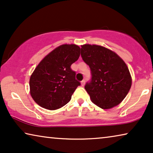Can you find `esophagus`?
<instances>
[{"instance_id":"1","label":"esophagus","mask_w":153,"mask_h":153,"mask_svg":"<svg viewBox=\"0 0 153 153\" xmlns=\"http://www.w3.org/2000/svg\"><path fill=\"white\" fill-rule=\"evenodd\" d=\"M85 79H83V80L81 81V85L82 86L85 85Z\"/></svg>"}]
</instances>
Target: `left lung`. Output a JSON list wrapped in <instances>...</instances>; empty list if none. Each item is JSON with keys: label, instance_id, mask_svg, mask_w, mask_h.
Instances as JSON below:
<instances>
[{"label": "left lung", "instance_id": "8db88e82", "mask_svg": "<svg viewBox=\"0 0 153 153\" xmlns=\"http://www.w3.org/2000/svg\"><path fill=\"white\" fill-rule=\"evenodd\" d=\"M81 46V57L91 69V81L85 89L91 101L104 109L117 106L126 98L132 85L126 64L117 53L103 46Z\"/></svg>", "mask_w": 153, "mask_h": 153}]
</instances>
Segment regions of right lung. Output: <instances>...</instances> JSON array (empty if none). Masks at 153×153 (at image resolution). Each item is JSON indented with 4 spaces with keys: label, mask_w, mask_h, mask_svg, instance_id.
<instances>
[{
    "label": "right lung",
    "mask_w": 153,
    "mask_h": 153,
    "mask_svg": "<svg viewBox=\"0 0 153 153\" xmlns=\"http://www.w3.org/2000/svg\"><path fill=\"white\" fill-rule=\"evenodd\" d=\"M80 48L63 44L47 55L35 68L30 79V95L43 108L55 110L69 102L80 82L71 66L79 57Z\"/></svg>",
    "instance_id": "right-lung-1"
}]
</instances>
